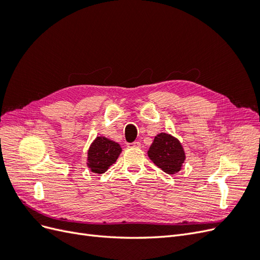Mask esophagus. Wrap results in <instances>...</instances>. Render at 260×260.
<instances>
[{
	"mask_svg": "<svg viewBox=\"0 0 260 260\" xmlns=\"http://www.w3.org/2000/svg\"><path fill=\"white\" fill-rule=\"evenodd\" d=\"M127 147L128 148H140L141 143L138 142V141H136V142H133V143H127Z\"/></svg>",
	"mask_w": 260,
	"mask_h": 260,
	"instance_id": "esophagus-1",
	"label": "esophagus"
}]
</instances>
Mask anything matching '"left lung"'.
<instances>
[{"label":"left lung","mask_w":260,"mask_h":260,"mask_svg":"<svg viewBox=\"0 0 260 260\" xmlns=\"http://www.w3.org/2000/svg\"><path fill=\"white\" fill-rule=\"evenodd\" d=\"M147 155L157 167L168 175L178 174L185 160V152L180 141L165 132L154 138Z\"/></svg>","instance_id":"8db88e82"}]
</instances>
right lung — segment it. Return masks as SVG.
I'll use <instances>...</instances> for the list:
<instances>
[{"mask_svg": "<svg viewBox=\"0 0 260 260\" xmlns=\"http://www.w3.org/2000/svg\"><path fill=\"white\" fill-rule=\"evenodd\" d=\"M122 152L121 146L105 137H96L88 149L86 166L93 174L102 175L116 162Z\"/></svg>", "mask_w": 260, "mask_h": 260, "instance_id": "obj_1", "label": "right lung"}]
</instances>
